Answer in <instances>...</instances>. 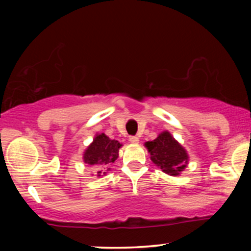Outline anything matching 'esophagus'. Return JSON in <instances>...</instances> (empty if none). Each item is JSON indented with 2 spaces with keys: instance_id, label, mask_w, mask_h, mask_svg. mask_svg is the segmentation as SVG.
Listing matches in <instances>:
<instances>
[{
  "instance_id": "1",
  "label": "esophagus",
  "mask_w": 251,
  "mask_h": 251,
  "mask_svg": "<svg viewBox=\"0 0 251 251\" xmlns=\"http://www.w3.org/2000/svg\"><path fill=\"white\" fill-rule=\"evenodd\" d=\"M129 140L131 142L132 144H138L139 143V138L137 136H130L129 137Z\"/></svg>"
}]
</instances>
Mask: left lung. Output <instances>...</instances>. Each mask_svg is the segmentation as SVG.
<instances>
[{
  "instance_id": "obj_1",
  "label": "left lung",
  "mask_w": 251,
  "mask_h": 251,
  "mask_svg": "<svg viewBox=\"0 0 251 251\" xmlns=\"http://www.w3.org/2000/svg\"><path fill=\"white\" fill-rule=\"evenodd\" d=\"M145 147L152 162L169 176H179L190 161L187 151L167 130L160 132L154 140L146 142Z\"/></svg>"
}]
</instances>
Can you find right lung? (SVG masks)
<instances>
[{"instance_id": "add662e5", "label": "right lung", "mask_w": 251, "mask_h": 251, "mask_svg": "<svg viewBox=\"0 0 251 251\" xmlns=\"http://www.w3.org/2000/svg\"><path fill=\"white\" fill-rule=\"evenodd\" d=\"M122 144L111 139L105 133H97L92 143L83 152V161L89 167H95L97 177L105 176L106 167L111 166L119 157V150ZM111 168H108V171Z\"/></svg>"}]
</instances>
